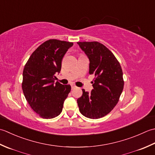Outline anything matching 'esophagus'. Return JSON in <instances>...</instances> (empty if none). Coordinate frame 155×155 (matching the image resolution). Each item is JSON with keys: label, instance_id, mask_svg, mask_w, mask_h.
Segmentation results:
<instances>
[{"label": "esophagus", "instance_id": "esophagus-1", "mask_svg": "<svg viewBox=\"0 0 155 155\" xmlns=\"http://www.w3.org/2000/svg\"><path fill=\"white\" fill-rule=\"evenodd\" d=\"M71 89H72V90H74V89H75V87H76V86H74V85H73V84H71Z\"/></svg>", "mask_w": 155, "mask_h": 155}]
</instances>
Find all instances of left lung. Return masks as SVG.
<instances>
[{
    "label": "left lung",
    "mask_w": 155,
    "mask_h": 155,
    "mask_svg": "<svg viewBox=\"0 0 155 155\" xmlns=\"http://www.w3.org/2000/svg\"><path fill=\"white\" fill-rule=\"evenodd\" d=\"M90 60L89 74L95 75L88 93L77 100L82 115L91 119L104 117L112 111L118 102L124 88L123 73L120 64L114 55L97 41L78 42Z\"/></svg>",
    "instance_id": "1"
}]
</instances>
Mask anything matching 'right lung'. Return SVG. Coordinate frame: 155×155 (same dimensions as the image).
I'll use <instances>...</instances> for the list:
<instances>
[{"instance_id": "obj_1", "label": "right lung", "mask_w": 155, "mask_h": 155, "mask_svg": "<svg viewBox=\"0 0 155 155\" xmlns=\"http://www.w3.org/2000/svg\"><path fill=\"white\" fill-rule=\"evenodd\" d=\"M73 43L49 39L35 50L25 65L22 89L31 108L40 117L50 119L61 114L71 91L70 85L57 81L61 61Z\"/></svg>"}]
</instances>
